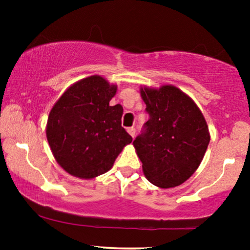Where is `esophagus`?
I'll list each match as a JSON object with an SVG mask.
<instances>
[{"label":"esophagus","instance_id":"1","mask_svg":"<svg viewBox=\"0 0 250 250\" xmlns=\"http://www.w3.org/2000/svg\"><path fill=\"white\" fill-rule=\"evenodd\" d=\"M127 132H128V134L132 136V138H134L135 133H136V129L134 127H128L127 128Z\"/></svg>","mask_w":250,"mask_h":250}]
</instances>
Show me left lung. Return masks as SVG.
<instances>
[{"label":"left lung","instance_id":"1","mask_svg":"<svg viewBox=\"0 0 250 250\" xmlns=\"http://www.w3.org/2000/svg\"><path fill=\"white\" fill-rule=\"evenodd\" d=\"M149 121L134 141L143 173L153 186L168 189L186 182L206 152L210 134L203 112L174 85L140 87Z\"/></svg>","mask_w":250,"mask_h":250}]
</instances>
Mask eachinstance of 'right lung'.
Returning <instances> with one entry per match:
<instances>
[{
	"label": "right lung",
	"instance_id": "add662e5",
	"mask_svg": "<svg viewBox=\"0 0 250 250\" xmlns=\"http://www.w3.org/2000/svg\"><path fill=\"white\" fill-rule=\"evenodd\" d=\"M116 92L117 85L93 75L71 84L51 109L47 142L70 175L90 180L107 173L132 142L122 127L123 107L109 104Z\"/></svg>",
	"mask_w": 250,
	"mask_h": 250
}]
</instances>
